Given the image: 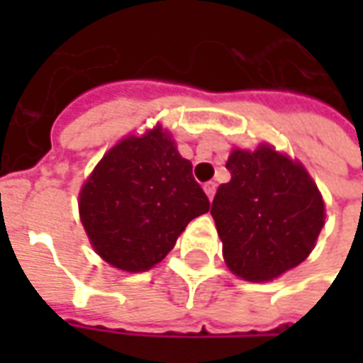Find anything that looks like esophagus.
I'll return each mask as SVG.
<instances>
[{"label": "esophagus", "mask_w": 363, "mask_h": 363, "mask_svg": "<svg viewBox=\"0 0 363 363\" xmlns=\"http://www.w3.org/2000/svg\"><path fill=\"white\" fill-rule=\"evenodd\" d=\"M216 189H218V184H216V182H206L204 184V190H206V194H208V198H210V200H213V196H216Z\"/></svg>", "instance_id": "esophagus-1"}]
</instances>
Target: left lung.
Returning a JSON list of instances; mask_svg holds the SVG:
<instances>
[{
	"instance_id": "left-lung-1",
	"label": "left lung",
	"mask_w": 363,
	"mask_h": 363,
	"mask_svg": "<svg viewBox=\"0 0 363 363\" xmlns=\"http://www.w3.org/2000/svg\"><path fill=\"white\" fill-rule=\"evenodd\" d=\"M225 167L231 181L218 189L210 213L231 272L268 281L303 262L325 223L323 198L303 167L267 145L235 150Z\"/></svg>"
}]
</instances>
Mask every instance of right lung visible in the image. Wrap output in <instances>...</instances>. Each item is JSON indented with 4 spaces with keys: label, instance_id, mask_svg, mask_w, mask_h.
<instances>
[{
    "label": "right lung",
    "instance_id": "obj_1",
    "mask_svg": "<svg viewBox=\"0 0 363 363\" xmlns=\"http://www.w3.org/2000/svg\"><path fill=\"white\" fill-rule=\"evenodd\" d=\"M208 210L192 163L161 128L112 147L79 194L83 228L95 251L126 272L161 262L189 221Z\"/></svg>",
    "mask_w": 363,
    "mask_h": 363
}]
</instances>
